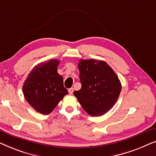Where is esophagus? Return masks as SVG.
<instances>
[{
  "label": "esophagus",
  "mask_w": 156,
  "mask_h": 156,
  "mask_svg": "<svg viewBox=\"0 0 156 156\" xmlns=\"http://www.w3.org/2000/svg\"><path fill=\"white\" fill-rule=\"evenodd\" d=\"M69 93L70 94H73V91H74V89L73 88H70V89H69Z\"/></svg>",
  "instance_id": "obj_1"
}]
</instances>
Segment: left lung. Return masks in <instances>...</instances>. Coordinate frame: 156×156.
Wrapping results in <instances>:
<instances>
[{"mask_svg":"<svg viewBox=\"0 0 156 156\" xmlns=\"http://www.w3.org/2000/svg\"><path fill=\"white\" fill-rule=\"evenodd\" d=\"M82 88L74 94L85 112L101 116L116 103L121 90L120 80L106 62L80 59L78 63Z\"/></svg>","mask_w":156,"mask_h":156,"instance_id":"8db88e82","label":"left lung"}]
</instances>
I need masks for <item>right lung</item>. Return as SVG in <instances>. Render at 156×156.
Instances as JSON below:
<instances>
[{
    "label": "right lung",
    "mask_w": 156,
    "mask_h": 156,
    "mask_svg": "<svg viewBox=\"0 0 156 156\" xmlns=\"http://www.w3.org/2000/svg\"><path fill=\"white\" fill-rule=\"evenodd\" d=\"M59 60L50 59L38 64L27 75L23 87L26 101L35 111L49 114L66 94L63 78L57 73Z\"/></svg>",
    "instance_id": "right-lung-1"
}]
</instances>
